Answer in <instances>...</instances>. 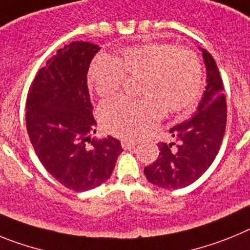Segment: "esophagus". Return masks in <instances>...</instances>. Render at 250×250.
Segmentation results:
<instances>
[{
	"mask_svg": "<svg viewBox=\"0 0 250 250\" xmlns=\"http://www.w3.org/2000/svg\"><path fill=\"white\" fill-rule=\"evenodd\" d=\"M121 145H123V147L125 150H129V149H132V147L135 146L136 143L135 141L129 140V139H124V140L121 141Z\"/></svg>",
	"mask_w": 250,
	"mask_h": 250,
	"instance_id": "obj_1",
	"label": "esophagus"
}]
</instances>
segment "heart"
I'll use <instances>...</instances> for the list:
<instances>
[{"instance_id": "heart-1", "label": "heart", "mask_w": 250, "mask_h": 250, "mask_svg": "<svg viewBox=\"0 0 250 250\" xmlns=\"http://www.w3.org/2000/svg\"><path fill=\"white\" fill-rule=\"evenodd\" d=\"M125 75H141L140 100L119 98L104 101L99 119L104 129L120 138L135 139L165 114H178L196 100L202 87V66L196 55L169 43H146L123 51L120 57L98 56L89 70L95 92L111 96L123 86Z\"/></svg>"}]
</instances>
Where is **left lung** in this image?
Listing matches in <instances>:
<instances>
[{
	"instance_id": "left-lung-1",
	"label": "left lung",
	"mask_w": 250,
	"mask_h": 250,
	"mask_svg": "<svg viewBox=\"0 0 250 250\" xmlns=\"http://www.w3.org/2000/svg\"><path fill=\"white\" fill-rule=\"evenodd\" d=\"M207 70V86L190 119L170 129L174 143H160L156 161L145 167L151 184L164 189H180L193 184L210 167L219 151L227 125V101L215 60L199 47Z\"/></svg>"
}]
</instances>
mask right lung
Wrapping results in <instances>:
<instances>
[{"mask_svg":"<svg viewBox=\"0 0 250 250\" xmlns=\"http://www.w3.org/2000/svg\"><path fill=\"white\" fill-rule=\"evenodd\" d=\"M98 45L75 41L40 68L26 100V129L41 164L63 187L86 191L111 176L124 151L118 139L92 138L96 121L87 71Z\"/></svg>","mask_w":250,"mask_h":250,"instance_id":"right-lung-1","label":"right lung"}]
</instances>
